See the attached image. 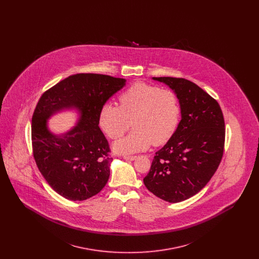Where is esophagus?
I'll use <instances>...</instances> for the list:
<instances>
[{
  "label": "esophagus",
  "mask_w": 259,
  "mask_h": 259,
  "mask_svg": "<svg viewBox=\"0 0 259 259\" xmlns=\"http://www.w3.org/2000/svg\"><path fill=\"white\" fill-rule=\"evenodd\" d=\"M137 156H133V155H124L123 158L125 160H135Z\"/></svg>",
  "instance_id": "34e87169"
}]
</instances>
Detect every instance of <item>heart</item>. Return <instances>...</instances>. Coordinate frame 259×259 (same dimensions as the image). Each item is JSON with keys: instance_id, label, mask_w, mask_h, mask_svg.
Masks as SVG:
<instances>
[{"instance_id": "b5f03b06", "label": "heart", "mask_w": 259, "mask_h": 259, "mask_svg": "<svg viewBox=\"0 0 259 259\" xmlns=\"http://www.w3.org/2000/svg\"><path fill=\"white\" fill-rule=\"evenodd\" d=\"M118 106L105 104L100 109L98 122L102 131L111 140L134 130L113 145L118 153H132L166 144L180 123L181 106L171 90L145 82H138L118 97Z\"/></svg>"}]
</instances>
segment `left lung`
<instances>
[{"label": "left lung", "mask_w": 259, "mask_h": 259, "mask_svg": "<svg viewBox=\"0 0 259 259\" xmlns=\"http://www.w3.org/2000/svg\"><path fill=\"white\" fill-rule=\"evenodd\" d=\"M153 79L177 94L182 120L155 152L144 184L155 196L178 203L198 193L217 171L224 150V118L217 100L192 81L170 76Z\"/></svg>", "instance_id": "8db88e82"}]
</instances>
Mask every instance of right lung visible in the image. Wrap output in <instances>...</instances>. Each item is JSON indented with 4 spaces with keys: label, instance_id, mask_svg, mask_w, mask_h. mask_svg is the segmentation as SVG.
<instances>
[{
    "label": "right lung",
    "instance_id": "add662e5",
    "mask_svg": "<svg viewBox=\"0 0 259 259\" xmlns=\"http://www.w3.org/2000/svg\"><path fill=\"white\" fill-rule=\"evenodd\" d=\"M125 82L124 78L106 74H73L38 100L32 117L33 155L48 184L63 197L87 200L108 183L112 158L99 127V111ZM69 108L80 111L79 123L66 135H52L47 119L53 113Z\"/></svg>",
    "mask_w": 259,
    "mask_h": 259
}]
</instances>
